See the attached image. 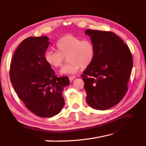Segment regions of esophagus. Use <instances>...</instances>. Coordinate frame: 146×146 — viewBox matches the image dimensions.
I'll return each mask as SVG.
<instances>
[{
  "label": "esophagus",
  "instance_id": "esophagus-1",
  "mask_svg": "<svg viewBox=\"0 0 146 146\" xmlns=\"http://www.w3.org/2000/svg\"><path fill=\"white\" fill-rule=\"evenodd\" d=\"M76 78V77L75 76H69V80L70 82H72L74 79H75Z\"/></svg>",
  "mask_w": 146,
  "mask_h": 146
}]
</instances>
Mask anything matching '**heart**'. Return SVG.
I'll list each match as a JSON object with an SVG mask.
<instances>
[{
	"label": "heart",
	"instance_id": "1",
	"mask_svg": "<svg viewBox=\"0 0 146 146\" xmlns=\"http://www.w3.org/2000/svg\"><path fill=\"white\" fill-rule=\"evenodd\" d=\"M58 50H48L45 54L47 63L54 68H59L68 56L69 63L64 66L62 75H73L82 67L86 68L92 63L95 56V47L90 40H82L79 37L66 35L56 43Z\"/></svg>",
	"mask_w": 146,
	"mask_h": 146
}]
</instances>
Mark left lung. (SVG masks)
I'll list each match as a JSON object with an SVG mask.
<instances>
[{
	"instance_id": "1",
	"label": "left lung",
	"mask_w": 146,
	"mask_h": 146,
	"mask_svg": "<svg viewBox=\"0 0 146 146\" xmlns=\"http://www.w3.org/2000/svg\"><path fill=\"white\" fill-rule=\"evenodd\" d=\"M95 47L92 63L82 75L86 101L98 110H106L118 104L128 90L133 59L128 45L111 31L85 30Z\"/></svg>"
}]
</instances>
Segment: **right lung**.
<instances>
[{
  "mask_svg": "<svg viewBox=\"0 0 146 146\" xmlns=\"http://www.w3.org/2000/svg\"><path fill=\"white\" fill-rule=\"evenodd\" d=\"M50 42L47 36H30L21 42L10 65V79L28 110L42 118L58 115L64 105L68 76L58 77L45 59Z\"/></svg>",
  "mask_w": 146,
  "mask_h": 146,
  "instance_id": "1",
  "label": "right lung"
}]
</instances>
